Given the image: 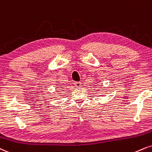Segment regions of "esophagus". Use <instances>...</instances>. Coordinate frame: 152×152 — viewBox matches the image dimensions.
<instances>
[{
    "label": "esophagus",
    "instance_id": "esophagus-1",
    "mask_svg": "<svg viewBox=\"0 0 152 152\" xmlns=\"http://www.w3.org/2000/svg\"><path fill=\"white\" fill-rule=\"evenodd\" d=\"M74 86L76 87H81V82H78V81H76L74 83Z\"/></svg>",
    "mask_w": 152,
    "mask_h": 152
}]
</instances>
